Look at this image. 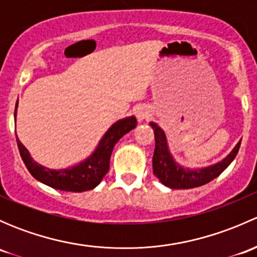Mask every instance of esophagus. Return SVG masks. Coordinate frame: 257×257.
I'll use <instances>...</instances> for the list:
<instances>
[{
	"label": "esophagus",
	"instance_id": "1",
	"mask_svg": "<svg viewBox=\"0 0 257 257\" xmlns=\"http://www.w3.org/2000/svg\"><path fill=\"white\" fill-rule=\"evenodd\" d=\"M136 116H137V119H138L139 123L147 120V119H149V116H150L149 109H148L145 105H139L136 110Z\"/></svg>",
	"mask_w": 257,
	"mask_h": 257
}]
</instances>
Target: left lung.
<instances>
[{"instance_id": "1", "label": "left lung", "mask_w": 257, "mask_h": 257, "mask_svg": "<svg viewBox=\"0 0 257 257\" xmlns=\"http://www.w3.org/2000/svg\"><path fill=\"white\" fill-rule=\"evenodd\" d=\"M150 126L154 131L155 149L153 155V173L160 183L170 189H191L208 184L219 177L236 157L240 149L241 141L235 145L234 149L221 162L205 168L189 169L175 162L168 145L164 131L154 121H150Z\"/></svg>"}]
</instances>
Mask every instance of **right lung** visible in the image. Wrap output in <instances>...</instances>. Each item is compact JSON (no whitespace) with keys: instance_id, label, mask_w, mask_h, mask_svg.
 <instances>
[{"instance_id":"right-lung-1","label":"right lung","mask_w":257,"mask_h":257,"mask_svg":"<svg viewBox=\"0 0 257 257\" xmlns=\"http://www.w3.org/2000/svg\"><path fill=\"white\" fill-rule=\"evenodd\" d=\"M17 105L18 100L16 109H15V120H16ZM136 126V116L132 115L119 119L105 132L94 152L87 159L82 160L73 167L64 168V169H51V168L38 164L31 157L30 152L26 149L25 145L21 143L18 137L16 141L21 158L33 178L51 188L57 189V190L82 193V191L92 190L102 181V179L109 170V160L114 145L121 137L125 136Z\"/></svg>"}]
</instances>
